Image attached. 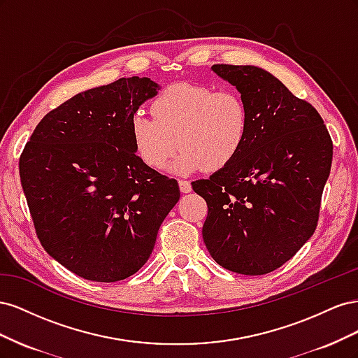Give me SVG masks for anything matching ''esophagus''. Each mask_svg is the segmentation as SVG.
Here are the masks:
<instances>
[{"label":"esophagus","instance_id":"1","mask_svg":"<svg viewBox=\"0 0 358 358\" xmlns=\"http://www.w3.org/2000/svg\"><path fill=\"white\" fill-rule=\"evenodd\" d=\"M179 188H180V191H182V192H191V189H192V187H191V182H189V180H183V179H180V180H179Z\"/></svg>","mask_w":358,"mask_h":358}]
</instances>
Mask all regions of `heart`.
<instances>
[{
    "label": "heart",
    "mask_w": 358,
    "mask_h": 358,
    "mask_svg": "<svg viewBox=\"0 0 358 358\" xmlns=\"http://www.w3.org/2000/svg\"><path fill=\"white\" fill-rule=\"evenodd\" d=\"M150 112L152 116L136 113L129 121L136 152L148 167L161 170L178 142L176 173L225 167L245 146L251 124L239 92L204 85L167 86L150 101Z\"/></svg>",
    "instance_id": "1"
}]
</instances>
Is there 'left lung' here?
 I'll list each match as a JSON object with an SVG mask.
<instances>
[{
	"label": "left lung",
	"instance_id": "1",
	"mask_svg": "<svg viewBox=\"0 0 358 358\" xmlns=\"http://www.w3.org/2000/svg\"><path fill=\"white\" fill-rule=\"evenodd\" d=\"M212 70L241 92L251 124L239 155L209 179L191 183L209 209L203 241L224 268L266 275L315 231L333 143L315 107L273 74L230 64Z\"/></svg>",
	"mask_w": 358,
	"mask_h": 358
}]
</instances>
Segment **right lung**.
Wrapping results in <instances>:
<instances>
[{
    "label": "right lung",
    "instance_id": "obj_1",
    "mask_svg": "<svg viewBox=\"0 0 358 358\" xmlns=\"http://www.w3.org/2000/svg\"><path fill=\"white\" fill-rule=\"evenodd\" d=\"M159 90L122 78L74 95L41 119L19 175L45 251L94 282L134 275L180 197L176 179L136 155L129 121Z\"/></svg>",
    "mask_w": 358,
    "mask_h": 358
}]
</instances>
